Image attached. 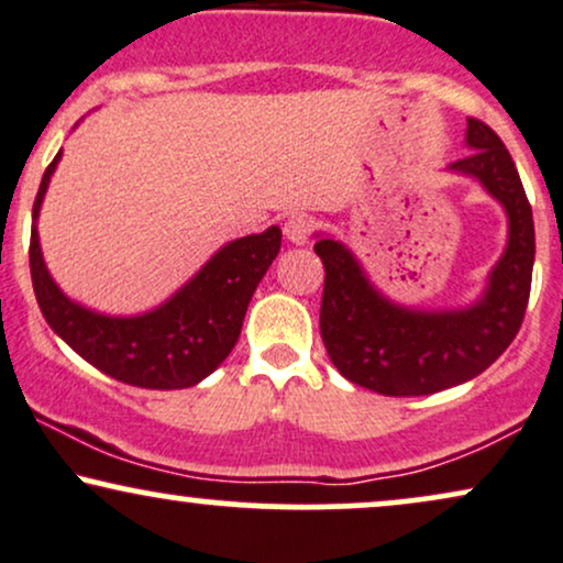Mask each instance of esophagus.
I'll use <instances>...</instances> for the list:
<instances>
[{
    "mask_svg": "<svg viewBox=\"0 0 563 563\" xmlns=\"http://www.w3.org/2000/svg\"><path fill=\"white\" fill-rule=\"evenodd\" d=\"M283 233H286V239L290 243H296V246H303V243H307L309 235H311V217H307V214L288 217L286 225H283Z\"/></svg>",
    "mask_w": 563,
    "mask_h": 563,
    "instance_id": "obj_1",
    "label": "esophagus"
}]
</instances>
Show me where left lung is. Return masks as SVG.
Segmentation results:
<instances>
[{
	"mask_svg": "<svg viewBox=\"0 0 563 563\" xmlns=\"http://www.w3.org/2000/svg\"><path fill=\"white\" fill-rule=\"evenodd\" d=\"M464 159L449 173L477 180L504 207L509 235L487 283L466 307L419 309L388 299L343 241L317 233L324 264L320 330L343 377L383 396H428L462 385L509 349L525 320L534 264L532 207L504 141L466 120Z\"/></svg>",
	"mask_w": 563,
	"mask_h": 563,
	"instance_id": "left-lung-1",
	"label": "left lung"
}]
</instances>
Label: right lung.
<instances>
[{
  "instance_id": "add662e5",
  "label": "right lung",
  "mask_w": 563,
  "mask_h": 563,
  "mask_svg": "<svg viewBox=\"0 0 563 563\" xmlns=\"http://www.w3.org/2000/svg\"><path fill=\"white\" fill-rule=\"evenodd\" d=\"M59 159L63 152L46 167L33 201L31 280L44 320L78 356L120 383L148 390L201 383L239 341L249 301L280 252V228L228 241L159 307L141 314H104L70 299L54 283L38 243V214Z\"/></svg>"
}]
</instances>
